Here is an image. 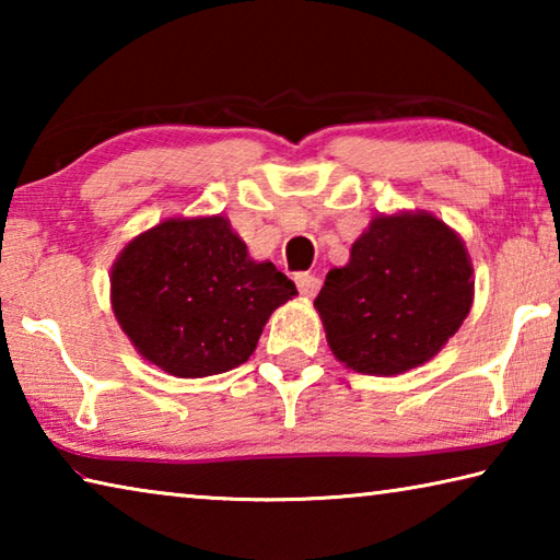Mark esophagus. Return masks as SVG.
Segmentation results:
<instances>
[{
    "mask_svg": "<svg viewBox=\"0 0 560 560\" xmlns=\"http://www.w3.org/2000/svg\"><path fill=\"white\" fill-rule=\"evenodd\" d=\"M293 281H296V287H299L303 296H316L318 289H320V279L314 277V273H306V271L296 273V279H293Z\"/></svg>",
    "mask_w": 560,
    "mask_h": 560,
    "instance_id": "34e87169",
    "label": "esophagus"
}]
</instances>
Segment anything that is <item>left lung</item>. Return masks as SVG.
Listing matches in <instances>:
<instances>
[{
    "mask_svg": "<svg viewBox=\"0 0 560 560\" xmlns=\"http://www.w3.org/2000/svg\"><path fill=\"white\" fill-rule=\"evenodd\" d=\"M459 234L430 212L377 214L330 269L314 301L346 368L397 375L428 363L457 334L474 299Z\"/></svg>",
    "mask_w": 560,
    "mask_h": 560,
    "instance_id": "1",
    "label": "left lung"
}]
</instances>
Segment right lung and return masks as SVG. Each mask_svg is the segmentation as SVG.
<instances>
[{"label": "right lung", "instance_id": "right-lung-1", "mask_svg": "<svg viewBox=\"0 0 560 560\" xmlns=\"http://www.w3.org/2000/svg\"><path fill=\"white\" fill-rule=\"evenodd\" d=\"M271 261H254L226 217H173L126 244L110 303L130 343L175 377L249 360L269 316L296 296Z\"/></svg>", "mask_w": 560, "mask_h": 560}]
</instances>
